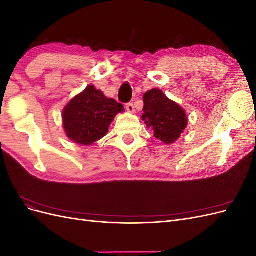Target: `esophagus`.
I'll use <instances>...</instances> for the list:
<instances>
[{
    "label": "esophagus",
    "instance_id": "1",
    "mask_svg": "<svg viewBox=\"0 0 256 256\" xmlns=\"http://www.w3.org/2000/svg\"><path fill=\"white\" fill-rule=\"evenodd\" d=\"M126 110H127L129 113H134L136 110H134V104H126Z\"/></svg>",
    "mask_w": 256,
    "mask_h": 256
}]
</instances>
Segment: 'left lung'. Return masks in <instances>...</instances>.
I'll use <instances>...</instances> for the list:
<instances>
[{
  "mask_svg": "<svg viewBox=\"0 0 256 256\" xmlns=\"http://www.w3.org/2000/svg\"><path fill=\"white\" fill-rule=\"evenodd\" d=\"M142 120L154 136L164 144H172L180 138L188 126V118L182 108L168 99L164 92L152 88L143 96Z\"/></svg>",
  "mask_w": 256,
  "mask_h": 256,
  "instance_id": "1",
  "label": "left lung"
}]
</instances>
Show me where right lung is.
I'll return each instance as SVG.
<instances>
[{"mask_svg": "<svg viewBox=\"0 0 256 256\" xmlns=\"http://www.w3.org/2000/svg\"><path fill=\"white\" fill-rule=\"evenodd\" d=\"M124 111L122 104L88 85L64 108L62 118L65 134L72 142L90 146L108 134L115 116Z\"/></svg>", "mask_w": 256, "mask_h": 256, "instance_id": "obj_1", "label": "right lung"}]
</instances>
